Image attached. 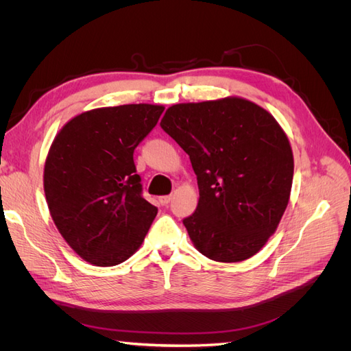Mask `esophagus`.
Returning <instances> with one entry per match:
<instances>
[{
  "label": "esophagus",
  "mask_w": 351,
  "mask_h": 351,
  "mask_svg": "<svg viewBox=\"0 0 351 351\" xmlns=\"http://www.w3.org/2000/svg\"><path fill=\"white\" fill-rule=\"evenodd\" d=\"M159 202H161V205H168L169 202H171V196H161L159 197Z\"/></svg>",
  "instance_id": "esophagus-1"
}]
</instances>
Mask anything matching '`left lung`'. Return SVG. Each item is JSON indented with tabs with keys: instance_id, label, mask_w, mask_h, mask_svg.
Here are the masks:
<instances>
[{
	"instance_id": "left-lung-1",
	"label": "left lung",
	"mask_w": 351,
	"mask_h": 351,
	"mask_svg": "<svg viewBox=\"0 0 351 351\" xmlns=\"http://www.w3.org/2000/svg\"><path fill=\"white\" fill-rule=\"evenodd\" d=\"M161 127L197 177V208L183 219L196 249L217 262L258 253L291 192L293 152L280 124L256 104L226 98L173 105Z\"/></svg>"
}]
</instances>
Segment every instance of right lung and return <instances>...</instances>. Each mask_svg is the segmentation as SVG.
Returning a JSON list of instances; mask_svg holds the SVG:
<instances>
[{"label":"right lung","instance_id":"obj_1","mask_svg":"<svg viewBox=\"0 0 351 351\" xmlns=\"http://www.w3.org/2000/svg\"><path fill=\"white\" fill-rule=\"evenodd\" d=\"M164 107L130 104L74 117L49 149L44 189L58 231L80 258L114 267L139 249L158 208L143 197L133 154Z\"/></svg>","mask_w":351,"mask_h":351}]
</instances>
